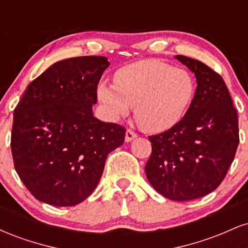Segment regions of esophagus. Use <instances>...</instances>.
<instances>
[{"mask_svg": "<svg viewBox=\"0 0 248 248\" xmlns=\"http://www.w3.org/2000/svg\"><path fill=\"white\" fill-rule=\"evenodd\" d=\"M138 138V134H136L135 132H133V130L130 129H127L126 130V136H124V141L126 142H130L133 141L134 139Z\"/></svg>", "mask_w": 248, "mask_h": 248, "instance_id": "esophagus-1", "label": "esophagus"}]
</instances>
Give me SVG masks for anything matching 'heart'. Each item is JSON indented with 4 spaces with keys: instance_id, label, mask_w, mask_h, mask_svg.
<instances>
[{
    "instance_id": "b5f03b06",
    "label": "heart",
    "mask_w": 248,
    "mask_h": 248,
    "mask_svg": "<svg viewBox=\"0 0 248 248\" xmlns=\"http://www.w3.org/2000/svg\"><path fill=\"white\" fill-rule=\"evenodd\" d=\"M196 81L186 70L157 61H141L121 67L114 86L98 87L99 100L112 119L126 116L130 107L138 124L150 133L177 124L195 98Z\"/></svg>"
}]
</instances>
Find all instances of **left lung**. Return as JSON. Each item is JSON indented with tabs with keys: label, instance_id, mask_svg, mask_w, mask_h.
<instances>
[{
	"label": "left lung",
	"instance_id": "left-lung-1",
	"mask_svg": "<svg viewBox=\"0 0 248 248\" xmlns=\"http://www.w3.org/2000/svg\"><path fill=\"white\" fill-rule=\"evenodd\" d=\"M195 73V98L177 124L149 136L146 175L154 189L171 201L201 198L219 186L239 144L237 110L225 81L204 62L176 56Z\"/></svg>",
	"mask_w": 248,
	"mask_h": 248
}]
</instances>
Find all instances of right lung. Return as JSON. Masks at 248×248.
<instances>
[{"instance_id":"add662e5","label":"right lung","mask_w":248,"mask_h":248,"mask_svg":"<svg viewBox=\"0 0 248 248\" xmlns=\"http://www.w3.org/2000/svg\"><path fill=\"white\" fill-rule=\"evenodd\" d=\"M108 66L101 56L57 62L28 85L14 110V166L38 201L81 203L98 186L108 154L124 143L126 128L93 116Z\"/></svg>"}]
</instances>
